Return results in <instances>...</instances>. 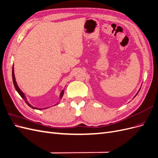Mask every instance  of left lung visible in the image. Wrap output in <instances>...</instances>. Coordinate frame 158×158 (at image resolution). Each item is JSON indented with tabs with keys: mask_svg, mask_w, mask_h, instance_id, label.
<instances>
[{
	"mask_svg": "<svg viewBox=\"0 0 158 158\" xmlns=\"http://www.w3.org/2000/svg\"><path fill=\"white\" fill-rule=\"evenodd\" d=\"M140 89H139V90H138V92H137V93H136V95H135V97H136V95H137V94H138V92H139V91H140ZM135 97H134V98H135Z\"/></svg>",
	"mask_w": 158,
	"mask_h": 158,
	"instance_id": "left-lung-1",
	"label": "left lung"
}]
</instances>
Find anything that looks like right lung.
I'll return each mask as SVG.
<instances>
[{"label": "right lung", "instance_id": "1", "mask_svg": "<svg viewBox=\"0 0 158 158\" xmlns=\"http://www.w3.org/2000/svg\"><path fill=\"white\" fill-rule=\"evenodd\" d=\"M12 80H13V84H14V87H15L16 90L17 91L18 93L19 94H20V96L23 99V100H24L25 102L27 103V105L28 106H30V107L31 108H32V109H39V110H42V109H47V108H48V107H46V108L40 109V108L35 107H33V106H31V105L29 102H27V98L25 96V94L22 92V91L20 89V88L18 87V84H17V83H16V78H15V75H14V64H13V67H12ZM63 94H64V89H63V91H61V92H60V95H59V99H62V98H63ZM59 102H58V103H56V104H55V105L59 104Z\"/></svg>", "mask_w": 158, "mask_h": 158}]
</instances>
